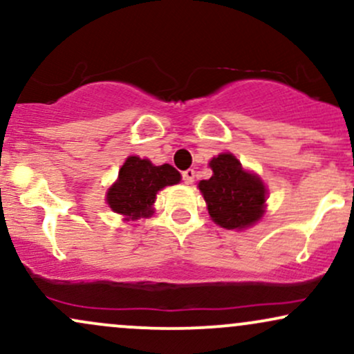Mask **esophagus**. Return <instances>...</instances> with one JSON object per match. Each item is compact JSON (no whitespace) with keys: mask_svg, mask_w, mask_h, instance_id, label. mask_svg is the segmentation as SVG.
I'll return each mask as SVG.
<instances>
[{"mask_svg":"<svg viewBox=\"0 0 354 354\" xmlns=\"http://www.w3.org/2000/svg\"><path fill=\"white\" fill-rule=\"evenodd\" d=\"M194 176H196V174H194L193 169H186V171H183V181H185L186 185H191V183L194 181Z\"/></svg>","mask_w":354,"mask_h":354,"instance_id":"esophagus-1","label":"esophagus"}]
</instances>
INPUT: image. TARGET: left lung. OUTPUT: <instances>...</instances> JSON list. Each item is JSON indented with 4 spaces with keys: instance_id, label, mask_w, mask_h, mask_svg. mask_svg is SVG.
<instances>
[{
    "instance_id": "left-lung-1",
    "label": "left lung",
    "mask_w": 354,
    "mask_h": 354,
    "mask_svg": "<svg viewBox=\"0 0 354 354\" xmlns=\"http://www.w3.org/2000/svg\"><path fill=\"white\" fill-rule=\"evenodd\" d=\"M213 176L198 185L211 219L226 230H245L265 214L266 186L258 174L246 171L231 153L209 161Z\"/></svg>"
}]
</instances>
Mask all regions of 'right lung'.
Segmentation results:
<instances>
[{
    "instance_id": "obj_1",
    "label": "right lung",
    "mask_w": 354,
    "mask_h": 354,
    "mask_svg": "<svg viewBox=\"0 0 354 354\" xmlns=\"http://www.w3.org/2000/svg\"><path fill=\"white\" fill-rule=\"evenodd\" d=\"M181 174L171 165L154 166L149 160L129 156L118 173L116 183L106 193V203L128 221L148 218L154 213L156 193L165 186L178 185Z\"/></svg>"
}]
</instances>
